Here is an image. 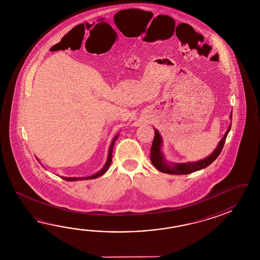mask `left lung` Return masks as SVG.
<instances>
[{"instance_id": "left-lung-1", "label": "left lung", "mask_w": 260, "mask_h": 260, "mask_svg": "<svg viewBox=\"0 0 260 260\" xmlns=\"http://www.w3.org/2000/svg\"><path fill=\"white\" fill-rule=\"evenodd\" d=\"M230 117L232 119V112ZM231 127H232V123L230 124L224 137L219 141L217 147L212 152V154L205 158L204 160L192 161V162H181V164H176V162L170 164L166 160L165 155L160 150L161 144H162V138L160 137V133L158 132V130L155 129L154 139H153L152 146L150 149V157L149 158H150L152 165L161 173L170 174V175H187V174H190L193 172L199 171L201 169H204L205 167L210 166L211 164L218 157V155L220 154L221 150L224 147L226 136L230 132Z\"/></svg>"}]
</instances>
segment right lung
I'll list each match as a JSON object with an SVG mask.
<instances>
[{"instance_id": "obj_1", "label": "right lung", "mask_w": 260, "mask_h": 260, "mask_svg": "<svg viewBox=\"0 0 260 260\" xmlns=\"http://www.w3.org/2000/svg\"><path fill=\"white\" fill-rule=\"evenodd\" d=\"M118 136H119V134H117L116 136L114 137L113 138V140L111 141V146H110V149H109V155H108V160L106 161L105 166H103V168L100 170V172H98L96 174H94V175H92V176H90V177H62V178L64 179V180H67V181H77V180H83V179H94V178H98V177H101V176H103L104 174H105L107 170L109 169V167L111 166V159H112V150H113V147H114V144L116 142L117 138H118Z\"/></svg>"}]
</instances>
